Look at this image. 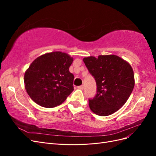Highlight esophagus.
<instances>
[{
    "label": "esophagus",
    "instance_id": "1",
    "mask_svg": "<svg viewBox=\"0 0 156 156\" xmlns=\"http://www.w3.org/2000/svg\"><path fill=\"white\" fill-rule=\"evenodd\" d=\"M77 88H78V89H80V90H83L84 87H83V85H81V86L77 87Z\"/></svg>",
    "mask_w": 156,
    "mask_h": 156
}]
</instances>
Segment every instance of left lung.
<instances>
[{
	"label": "left lung",
	"instance_id": "left-lung-1",
	"mask_svg": "<svg viewBox=\"0 0 156 156\" xmlns=\"http://www.w3.org/2000/svg\"><path fill=\"white\" fill-rule=\"evenodd\" d=\"M95 79L96 94L89 99V107L96 115L105 116L123 106L133 91V71L129 63L116 55H100L83 58Z\"/></svg>",
	"mask_w": 156,
	"mask_h": 156
}]
</instances>
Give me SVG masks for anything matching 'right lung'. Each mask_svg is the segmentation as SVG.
Segmentation results:
<instances>
[{"label":"right lung","instance_id":"1","mask_svg":"<svg viewBox=\"0 0 156 156\" xmlns=\"http://www.w3.org/2000/svg\"><path fill=\"white\" fill-rule=\"evenodd\" d=\"M73 58L56 51L33 61L25 73L26 90L37 104L46 108L58 106L73 90L74 76L69 71Z\"/></svg>","mask_w":156,"mask_h":156}]
</instances>
